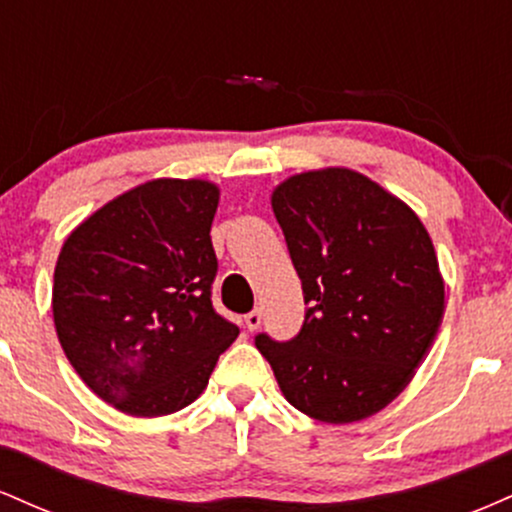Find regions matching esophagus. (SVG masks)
<instances>
[{
    "mask_svg": "<svg viewBox=\"0 0 512 512\" xmlns=\"http://www.w3.org/2000/svg\"><path fill=\"white\" fill-rule=\"evenodd\" d=\"M260 325H262V313H260V310H252V313L245 315V327H248L250 332H255Z\"/></svg>",
    "mask_w": 512,
    "mask_h": 512,
    "instance_id": "esophagus-1",
    "label": "esophagus"
}]
</instances>
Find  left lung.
<instances>
[{"label": "left lung", "mask_w": 512, "mask_h": 512, "mask_svg": "<svg viewBox=\"0 0 512 512\" xmlns=\"http://www.w3.org/2000/svg\"><path fill=\"white\" fill-rule=\"evenodd\" d=\"M272 209L308 303L286 344L255 339L286 402L322 424H354L404 392L445 313L436 248L416 211L358 170H305Z\"/></svg>", "instance_id": "obj_1"}]
</instances>
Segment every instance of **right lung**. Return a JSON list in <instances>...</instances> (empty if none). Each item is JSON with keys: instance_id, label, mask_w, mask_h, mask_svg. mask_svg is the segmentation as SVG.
Here are the masks:
<instances>
[{"instance_id": "obj_1", "label": "right lung", "mask_w": 512, "mask_h": 512, "mask_svg": "<svg viewBox=\"0 0 512 512\" xmlns=\"http://www.w3.org/2000/svg\"><path fill=\"white\" fill-rule=\"evenodd\" d=\"M219 197L211 180H146L64 240L52 284L57 339L88 390L122 414L185 409L236 342L238 327L211 305Z\"/></svg>"}]
</instances>
